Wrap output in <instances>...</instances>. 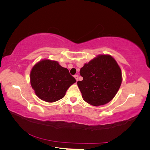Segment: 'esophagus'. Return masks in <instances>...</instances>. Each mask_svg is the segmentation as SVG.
<instances>
[{"instance_id":"esophagus-1","label":"esophagus","mask_w":150,"mask_h":150,"mask_svg":"<svg viewBox=\"0 0 150 150\" xmlns=\"http://www.w3.org/2000/svg\"><path fill=\"white\" fill-rule=\"evenodd\" d=\"M74 77H75V79H76V81H78V79H79V76H78V75H74Z\"/></svg>"}]
</instances>
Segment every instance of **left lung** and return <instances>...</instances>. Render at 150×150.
Returning a JSON list of instances; mask_svg holds the SVG:
<instances>
[{
	"label": "left lung",
	"instance_id": "left-lung-1",
	"mask_svg": "<svg viewBox=\"0 0 150 150\" xmlns=\"http://www.w3.org/2000/svg\"><path fill=\"white\" fill-rule=\"evenodd\" d=\"M82 81H77L83 100L93 106L108 103L115 97L122 83L120 67L112 57L98 55L80 70Z\"/></svg>",
	"mask_w": 150,
	"mask_h": 150
}]
</instances>
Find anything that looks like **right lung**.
Returning a JSON list of instances; mask_svg holds the SVG:
<instances>
[{"label": "right lung", "mask_w": 150, "mask_h": 150, "mask_svg": "<svg viewBox=\"0 0 150 150\" xmlns=\"http://www.w3.org/2000/svg\"><path fill=\"white\" fill-rule=\"evenodd\" d=\"M75 82L69 70L55 61L42 60L33 67L30 73V83L35 95L48 103L62 99Z\"/></svg>", "instance_id": "add662e5"}]
</instances>
